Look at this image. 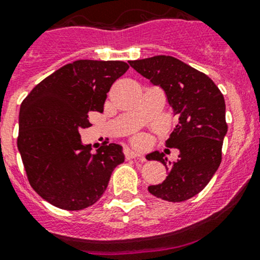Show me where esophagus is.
<instances>
[{"mask_svg": "<svg viewBox=\"0 0 260 260\" xmlns=\"http://www.w3.org/2000/svg\"><path fill=\"white\" fill-rule=\"evenodd\" d=\"M124 153H125V157H126V160H131V158H139L140 161H145V158L142 157L140 153L133 151V150H130V149L125 150Z\"/></svg>", "mask_w": 260, "mask_h": 260, "instance_id": "34e87169", "label": "esophagus"}]
</instances>
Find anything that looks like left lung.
<instances>
[{
  "label": "left lung",
  "instance_id": "left-lung-1",
  "mask_svg": "<svg viewBox=\"0 0 260 260\" xmlns=\"http://www.w3.org/2000/svg\"><path fill=\"white\" fill-rule=\"evenodd\" d=\"M130 66L166 93L167 102L178 115V124L166 141L178 149L174 162L164 152L153 151L147 160H157L169 170L162 183L149 186L155 197L182 202L200 193L222 161L223 139L227 134L225 103L211 78L171 55H155L130 60Z\"/></svg>",
  "mask_w": 260,
  "mask_h": 260
}]
</instances>
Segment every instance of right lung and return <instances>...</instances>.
I'll use <instances>...</instances> for the list:
<instances>
[{"mask_svg":"<svg viewBox=\"0 0 260 260\" xmlns=\"http://www.w3.org/2000/svg\"><path fill=\"white\" fill-rule=\"evenodd\" d=\"M127 69L120 60H75L22 102L18 151L32 188L55 207L79 211L94 205L124 162L122 147L113 142L93 155L79 130L91 126L89 114L103 113L107 93Z\"/></svg>","mask_w":260,"mask_h":260,"instance_id":"add662e5","label":"right lung"}]
</instances>
